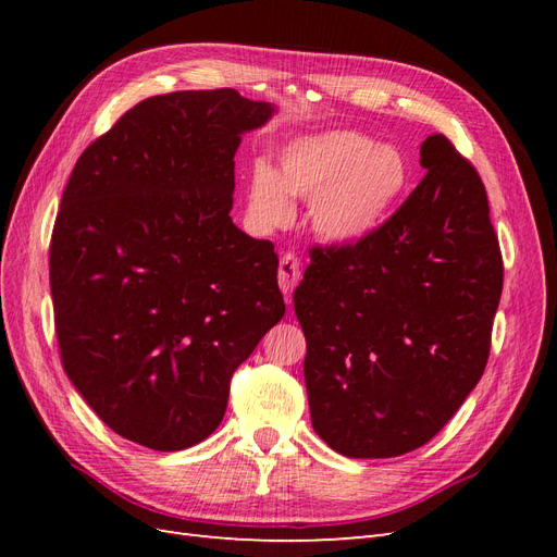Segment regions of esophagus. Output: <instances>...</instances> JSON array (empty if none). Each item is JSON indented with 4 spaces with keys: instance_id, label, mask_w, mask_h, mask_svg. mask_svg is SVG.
I'll return each mask as SVG.
<instances>
[{
    "instance_id": "34e87169",
    "label": "esophagus",
    "mask_w": 557,
    "mask_h": 557,
    "mask_svg": "<svg viewBox=\"0 0 557 557\" xmlns=\"http://www.w3.org/2000/svg\"><path fill=\"white\" fill-rule=\"evenodd\" d=\"M299 281H301L299 260L293 256V252H285V256L278 262V285H281L283 295L290 297Z\"/></svg>"
}]
</instances>
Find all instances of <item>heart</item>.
Masks as SVG:
<instances>
[{"label": "heart", "mask_w": 557, "mask_h": 557, "mask_svg": "<svg viewBox=\"0 0 557 557\" xmlns=\"http://www.w3.org/2000/svg\"><path fill=\"white\" fill-rule=\"evenodd\" d=\"M411 185L413 166L399 146L356 129H323L285 144L276 172L252 166L248 213L262 230H274L293 221V197L305 199L320 242L356 246L391 221Z\"/></svg>", "instance_id": "1"}]
</instances>
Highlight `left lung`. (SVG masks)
<instances>
[{
	"label": "left lung",
	"instance_id": "obj_1",
	"mask_svg": "<svg viewBox=\"0 0 557 557\" xmlns=\"http://www.w3.org/2000/svg\"><path fill=\"white\" fill-rule=\"evenodd\" d=\"M425 178L374 237L315 248L295 290L315 434L346 458L428 444L474 391L491 352L502 256L483 183L444 134Z\"/></svg>",
	"mask_w": 557,
	"mask_h": 557
}]
</instances>
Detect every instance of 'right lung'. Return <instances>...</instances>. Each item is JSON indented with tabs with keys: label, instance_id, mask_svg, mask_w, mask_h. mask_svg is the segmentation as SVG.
<instances>
[{
	"label": "right lung",
	"instance_id": "1",
	"mask_svg": "<svg viewBox=\"0 0 557 557\" xmlns=\"http://www.w3.org/2000/svg\"><path fill=\"white\" fill-rule=\"evenodd\" d=\"M276 107L237 90L148 97L78 158L50 242L64 372L125 440L190 448L285 313L274 244L232 223L234 156Z\"/></svg>",
	"mask_w": 557,
	"mask_h": 557
}]
</instances>
